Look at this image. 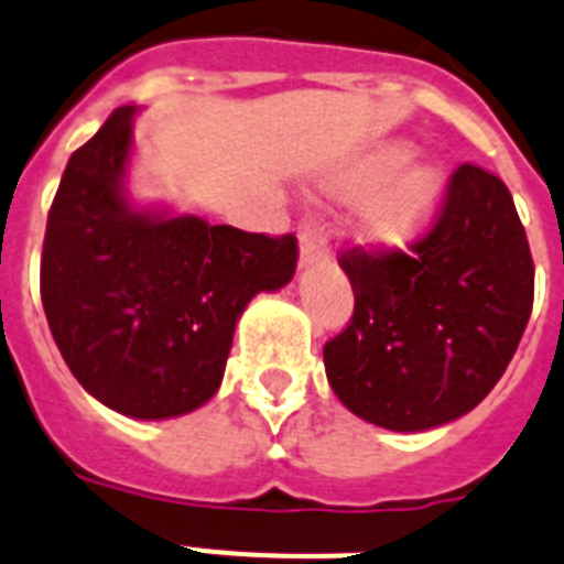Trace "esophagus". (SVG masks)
<instances>
[{
	"label": "esophagus",
	"instance_id": "34e87169",
	"mask_svg": "<svg viewBox=\"0 0 564 564\" xmlns=\"http://www.w3.org/2000/svg\"><path fill=\"white\" fill-rule=\"evenodd\" d=\"M297 238H301V267H312L329 252V235L317 221H303Z\"/></svg>",
	"mask_w": 564,
	"mask_h": 564
}]
</instances>
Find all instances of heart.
I'll return each instance as SVG.
<instances>
[{"label": "heart", "instance_id": "heart-1", "mask_svg": "<svg viewBox=\"0 0 564 564\" xmlns=\"http://www.w3.org/2000/svg\"><path fill=\"white\" fill-rule=\"evenodd\" d=\"M400 150L375 159L360 170V184H377L400 159ZM440 195V181L429 166H409L400 175L377 189L375 198L364 207L360 215V232L369 243L377 247H400L417 232L431 215Z\"/></svg>", "mask_w": 564, "mask_h": 564}]
</instances>
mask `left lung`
Listing matches in <instances>:
<instances>
[{"label":"left lung","mask_w":564,"mask_h":564,"mask_svg":"<svg viewBox=\"0 0 564 564\" xmlns=\"http://www.w3.org/2000/svg\"><path fill=\"white\" fill-rule=\"evenodd\" d=\"M337 261L355 315L323 346V364L351 414L425 431L486 400L533 306L531 247L502 178L459 164L409 252L351 247Z\"/></svg>","instance_id":"8db88e82"}]
</instances>
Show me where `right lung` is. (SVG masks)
<instances>
[{
    "mask_svg": "<svg viewBox=\"0 0 564 564\" xmlns=\"http://www.w3.org/2000/svg\"><path fill=\"white\" fill-rule=\"evenodd\" d=\"M135 107L70 155L47 213L42 306L73 377L135 420L187 414L224 380L235 323L295 275V235L135 209L124 193Z\"/></svg>",
    "mask_w": 564,
    "mask_h": 564,
    "instance_id": "1",
    "label": "right lung"
}]
</instances>
